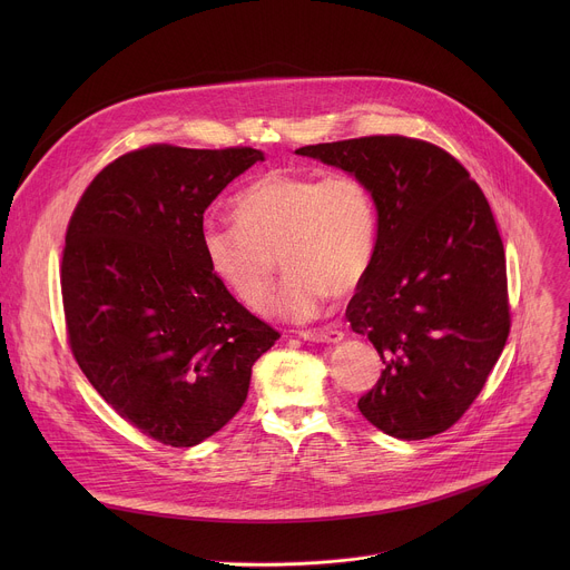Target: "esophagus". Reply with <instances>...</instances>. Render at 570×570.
Returning a JSON list of instances; mask_svg holds the SVG:
<instances>
[{
	"label": "esophagus",
	"mask_w": 570,
	"mask_h": 570,
	"mask_svg": "<svg viewBox=\"0 0 570 570\" xmlns=\"http://www.w3.org/2000/svg\"><path fill=\"white\" fill-rule=\"evenodd\" d=\"M299 336L308 343H341L343 341V332L334 330V327H324V330H308V332H299Z\"/></svg>",
	"instance_id": "1"
}]
</instances>
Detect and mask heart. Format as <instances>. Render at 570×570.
Here are the masks:
<instances>
[{"mask_svg": "<svg viewBox=\"0 0 570 570\" xmlns=\"http://www.w3.org/2000/svg\"><path fill=\"white\" fill-rule=\"evenodd\" d=\"M232 218L234 225L207 223L200 232L209 273L259 311L279 257L286 279L266 311L291 322L317 317L330 295H352L376 248V203L356 176L273 169L232 198Z\"/></svg>", "mask_w": 570, "mask_h": 570, "instance_id": "1", "label": "heart"}]
</instances>
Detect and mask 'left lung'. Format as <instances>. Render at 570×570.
Here are the masks:
<instances>
[{"instance_id":"left-lung-1","label":"left lung","mask_w":570,"mask_h":570,"mask_svg":"<svg viewBox=\"0 0 570 570\" xmlns=\"http://www.w3.org/2000/svg\"><path fill=\"white\" fill-rule=\"evenodd\" d=\"M363 180L376 248L347 306L383 361L358 411L385 435L426 440L480 394L510 334L503 240L490 203L446 150L374 135L295 150Z\"/></svg>"}]
</instances>
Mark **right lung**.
Masks as SVG:
<instances>
[{
    "mask_svg": "<svg viewBox=\"0 0 570 570\" xmlns=\"http://www.w3.org/2000/svg\"><path fill=\"white\" fill-rule=\"evenodd\" d=\"M257 148L148 146L108 165L65 236L62 304L80 370L148 438L196 446L248 396L279 334L209 273L200 232Z\"/></svg>",
    "mask_w": 570,
    "mask_h": 570,
    "instance_id": "add662e5",
    "label": "right lung"
}]
</instances>
